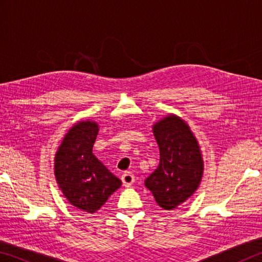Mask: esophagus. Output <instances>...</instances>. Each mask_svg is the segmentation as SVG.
I'll list each match as a JSON object with an SVG mask.
<instances>
[{"mask_svg": "<svg viewBox=\"0 0 262 262\" xmlns=\"http://www.w3.org/2000/svg\"><path fill=\"white\" fill-rule=\"evenodd\" d=\"M121 180H122L123 186H127L128 187V186H130L133 183H134L135 177L132 172H125V173L121 176Z\"/></svg>", "mask_w": 262, "mask_h": 262, "instance_id": "34e87169", "label": "esophagus"}]
</instances>
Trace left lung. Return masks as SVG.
Here are the masks:
<instances>
[{
	"label": "left lung",
	"instance_id": "1",
	"mask_svg": "<svg viewBox=\"0 0 262 262\" xmlns=\"http://www.w3.org/2000/svg\"><path fill=\"white\" fill-rule=\"evenodd\" d=\"M159 147V165L144 184L164 209L187 200L201 181L203 162L198 141L187 123L170 115L154 126Z\"/></svg>",
	"mask_w": 262,
	"mask_h": 262
}]
</instances>
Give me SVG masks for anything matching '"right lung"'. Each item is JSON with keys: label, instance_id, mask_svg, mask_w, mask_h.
<instances>
[{"label": "right lung", "instance_id": "1", "mask_svg": "<svg viewBox=\"0 0 262 262\" xmlns=\"http://www.w3.org/2000/svg\"><path fill=\"white\" fill-rule=\"evenodd\" d=\"M97 134L96 122H78L67 133L55 157V177L62 193L86 212L98 210L121 186V180L92 154Z\"/></svg>", "mask_w": 262, "mask_h": 262}]
</instances>
